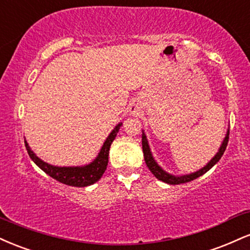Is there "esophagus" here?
<instances>
[{
	"label": "esophagus",
	"instance_id": "esophagus-1",
	"mask_svg": "<svg viewBox=\"0 0 250 250\" xmlns=\"http://www.w3.org/2000/svg\"><path fill=\"white\" fill-rule=\"evenodd\" d=\"M130 110H131V113H132V114H134V116H137V114H139L140 111H142V105H140L138 102H133V103H132V104H131Z\"/></svg>",
	"mask_w": 250,
	"mask_h": 250
}]
</instances>
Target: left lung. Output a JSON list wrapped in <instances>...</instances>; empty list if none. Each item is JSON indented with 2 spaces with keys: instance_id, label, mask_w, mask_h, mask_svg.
Segmentation results:
<instances>
[{
  "instance_id": "left-lung-1",
  "label": "left lung",
  "mask_w": 250,
  "mask_h": 250,
  "mask_svg": "<svg viewBox=\"0 0 250 250\" xmlns=\"http://www.w3.org/2000/svg\"><path fill=\"white\" fill-rule=\"evenodd\" d=\"M228 139H229V131L227 132V136H226L224 143H222L221 147H220L218 153H216L215 157H214L213 159L210 160L209 163H208L207 165L204 167V168H201L200 171H198V172H195V173H192V174L183 175V177H174V175L168 174V173H166L165 171H163V169H161L160 167L158 166V164L155 163L154 159H153V157H152L151 151H149L147 139H146L145 134L143 133L142 143H143L144 159H145L146 166L148 167V169L152 172V174H153L157 179H159V180L164 181V183L169 184V185H179V184L189 183V181H192V180H194V179H196V178L201 177L202 174H205V173L209 171V169L212 168V167L215 165V164L218 163L220 159H221V157H222V155H224L225 151H226V147H227V145H228Z\"/></svg>"
}]
</instances>
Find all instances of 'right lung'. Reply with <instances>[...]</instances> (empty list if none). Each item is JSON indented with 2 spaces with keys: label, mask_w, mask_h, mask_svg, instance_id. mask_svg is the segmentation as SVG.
Wrapping results in <instances>:
<instances>
[{
  "label": "right lung",
  "mask_w": 250,
  "mask_h": 250,
  "mask_svg": "<svg viewBox=\"0 0 250 250\" xmlns=\"http://www.w3.org/2000/svg\"><path fill=\"white\" fill-rule=\"evenodd\" d=\"M120 126H122V124H118L116 126V128L111 132L110 136L107 137L106 140H105L104 145H103L101 152H99L96 160H93L92 163L89 164V165L83 167L51 166L49 165V164L44 163V161L41 160L38 157H36L34 152H32L30 147L28 146V143L24 140L25 148L26 151H28V154L29 157L31 158V160L34 161L42 171L45 172L46 174H49L51 178H54L55 180L60 181V183L64 185H67V186H90V185L97 183V181L102 178V175L104 174L108 163V151H110V146L114 140V138H116L117 133H118Z\"/></svg>",
  "instance_id": "right-lung-1"
}]
</instances>
